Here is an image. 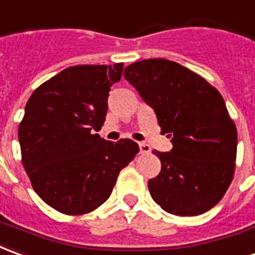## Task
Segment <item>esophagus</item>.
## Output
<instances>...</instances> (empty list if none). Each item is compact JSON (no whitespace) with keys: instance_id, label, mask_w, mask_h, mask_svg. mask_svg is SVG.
Segmentation results:
<instances>
[{"instance_id":"1","label":"esophagus","mask_w":255,"mask_h":255,"mask_svg":"<svg viewBox=\"0 0 255 255\" xmlns=\"http://www.w3.org/2000/svg\"><path fill=\"white\" fill-rule=\"evenodd\" d=\"M138 148H140V153H149L151 152V147L145 144V142H138Z\"/></svg>"}]
</instances>
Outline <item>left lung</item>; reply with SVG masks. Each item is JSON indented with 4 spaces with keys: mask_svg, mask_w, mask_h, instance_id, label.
<instances>
[{
    "mask_svg": "<svg viewBox=\"0 0 255 255\" xmlns=\"http://www.w3.org/2000/svg\"><path fill=\"white\" fill-rule=\"evenodd\" d=\"M125 79L152 108L169 152L153 151L162 169L148 181L152 199L176 216L217 205L234 178L238 133L223 96L176 61L148 59L125 67Z\"/></svg>",
    "mask_w": 255,
    "mask_h": 255,
    "instance_id": "8db88e82",
    "label": "left lung"
}]
</instances>
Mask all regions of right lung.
I'll use <instances>...</instances> for the list:
<instances>
[{
	"label": "right lung",
	"instance_id": "obj_1",
	"mask_svg": "<svg viewBox=\"0 0 255 255\" xmlns=\"http://www.w3.org/2000/svg\"><path fill=\"white\" fill-rule=\"evenodd\" d=\"M122 70L124 63L68 67L27 102L17 133L23 166L38 196L60 213L78 216L103 205L138 152L129 138L113 142L93 134Z\"/></svg>",
	"mask_w": 255,
	"mask_h": 255
}]
</instances>
